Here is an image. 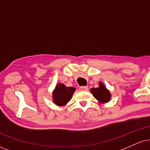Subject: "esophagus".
<instances>
[{
    "mask_svg": "<svg viewBox=\"0 0 150 150\" xmlns=\"http://www.w3.org/2000/svg\"><path fill=\"white\" fill-rule=\"evenodd\" d=\"M80 91H87L88 90V87L87 86H82V87H80Z\"/></svg>",
    "mask_w": 150,
    "mask_h": 150,
    "instance_id": "esophagus-1",
    "label": "esophagus"
}]
</instances>
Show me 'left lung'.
<instances>
[{"label": "left lung", "instance_id": "8db88e82", "mask_svg": "<svg viewBox=\"0 0 150 150\" xmlns=\"http://www.w3.org/2000/svg\"><path fill=\"white\" fill-rule=\"evenodd\" d=\"M90 92L99 104H106L111 100V94L102 82H99V87L92 88Z\"/></svg>", "mask_w": 150, "mask_h": 150}]
</instances>
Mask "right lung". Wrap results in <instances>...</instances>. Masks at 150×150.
I'll return each mask as SVG.
<instances>
[{"label":"right lung","instance_id":"obj_1","mask_svg":"<svg viewBox=\"0 0 150 150\" xmlns=\"http://www.w3.org/2000/svg\"><path fill=\"white\" fill-rule=\"evenodd\" d=\"M75 88L73 87H66L64 84L58 83L52 93L53 101L58 106H63L70 101Z\"/></svg>","mask_w":150,"mask_h":150}]
</instances>
